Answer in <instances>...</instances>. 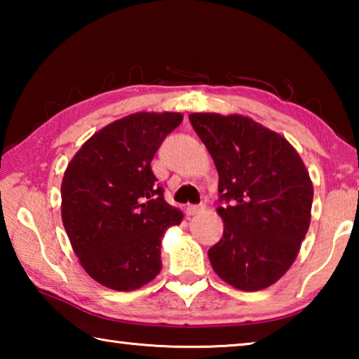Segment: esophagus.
<instances>
[{"mask_svg": "<svg viewBox=\"0 0 359 359\" xmlns=\"http://www.w3.org/2000/svg\"><path fill=\"white\" fill-rule=\"evenodd\" d=\"M205 208L203 204H194V205H188L187 208V215H198V214H201V212L204 210Z\"/></svg>", "mask_w": 359, "mask_h": 359, "instance_id": "obj_1", "label": "esophagus"}]
</instances>
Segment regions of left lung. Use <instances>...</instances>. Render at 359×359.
<instances>
[{
  "mask_svg": "<svg viewBox=\"0 0 359 359\" xmlns=\"http://www.w3.org/2000/svg\"><path fill=\"white\" fill-rule=\"evenodd\" d=\"M218 171L223 238L209 250L222 280L259 291L285 276L311 226L313 185L282 135L241 114H190Z\"/></svg>",
  "mask_w": 359,
  "mask_h": 359,
  "instance_id": "left-lung-1",
  "label": "left lung"
}]
</instances>
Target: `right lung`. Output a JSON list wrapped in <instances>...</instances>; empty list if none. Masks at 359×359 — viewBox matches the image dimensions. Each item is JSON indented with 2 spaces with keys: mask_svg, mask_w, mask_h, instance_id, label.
<instances>
[{
  "mask_svg": "<svg viewBox=\"0 0 359 359\" xmlns=\"http://www.w3.org/2000/svg\"><path fill=\"white\" fill-rule=\"evenodd\" d=\"M179 112H136L82 144L62 180V220L87 274L115 291H133L161 271V241L184 214L163 198L150 163Z\"/></svg>",
  "mask_w": 359,
  "mask_h": 359,
  "instance_id": "1",
  "label": "right lung"
}]
</instances>
